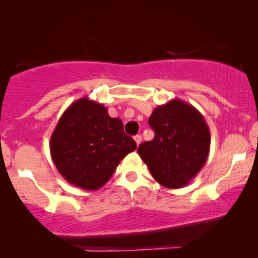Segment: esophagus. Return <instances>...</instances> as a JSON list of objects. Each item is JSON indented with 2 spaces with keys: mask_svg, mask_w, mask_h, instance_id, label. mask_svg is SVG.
<instances>
[{
  "mask_svg": "<svg viewBox=\"0 0 258 258\" xmlns=\"http://www.w3.org/2000/svg\"><path fill=\"white\" fill-rule=\"evenodd\" d=\"M135 141H136V143H137V146H139V144L142 143V136L141 135L135 136Z\"/></svg>",
  "mask_w": 258,
  "mask_h": 258,
  "instance_id": "obj_1",
  "label": "esophagus"
}]
</instances>
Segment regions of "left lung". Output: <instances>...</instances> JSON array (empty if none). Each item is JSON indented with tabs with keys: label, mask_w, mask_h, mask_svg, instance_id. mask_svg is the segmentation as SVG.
I'll list each match as a JSON object with an SVG mask.
<instances>
[{
	"label": "left lung",
	"mask_w": 258,
	"mask_h": 258,
	"mask_svg": "<svg viewBox=\"0 0 258 258\" xmlns=\"http://www.w3.org/2000/svg\"><path fill=\"white\" fill-rule=\"evenodd\" d=\"M149 125L155 136L139 146V156L165 188L186 185L209 156L211 137L204 116L193 105L176 98L154 109Z\"/></svg>",
	"instance_id": "left-lung-1"
}]
</instances>
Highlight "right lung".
Returning <instances> with one entry per match:
<instances>
[{
    "label": "right lung",
    "mask_w": 258,
    "mask_h": 258,
    "mask_svg": "<svg viewBox=\"0 0 258 258\" xmlns=\"http://www.w3.org/2000/svg\"><path fill=\"white\" fill-rule=\"evenodd\" d=\"M137 144L123 123L100 103L80 98L63 112L51 136L49 149L59 173L70 184L97 190Z\"/></svg>",
    "instance_id": "1"
}]
</instances>
